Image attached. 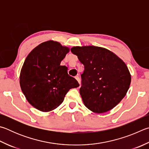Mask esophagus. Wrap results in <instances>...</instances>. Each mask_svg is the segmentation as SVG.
<instances>
[{"label": "esophagus", "instance_id": "obj_1", "mask_svg": "<svg viewBox=\"0 0 149 149\" xmlns=\"http://www.w3.org/2000/svg\"><path fill=\"white\" fill-rule=\"evenodd\" d=\"M75 79H76L77 81V82L79 83V85H80V83H81V81H80V78H79V77L78 76V75H77V76H75Z\"/></svg>", "mask_w": 149, "mask_h": 149}]
</instances>
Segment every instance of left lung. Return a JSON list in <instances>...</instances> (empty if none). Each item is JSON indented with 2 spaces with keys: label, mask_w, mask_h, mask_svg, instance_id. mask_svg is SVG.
Masks as SVG:
<instances>
[{
  "label": "left lung",
  "mask_w": 149,
  "mask_h": 149,
  "mask_svg": "<svg viewBox=\"0 0 149 149\" xmlns=\"http://www.w3.org/2000/svg\"><path fill=\"white\" fill-rule=\"evenodd\" d=\"M73 54L84 65L79 93L85 106L96 113L115 107L128 92L131 75L118 56L94 45L74 47Z\"/></svg>",
  "instance_id": "obj_1"
}]
</instances>
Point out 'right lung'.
<instances>
[{"instance_id":"add662e5","label":"right lung","mask_w":149,"mask_h":149,"mask_svg":"<svg viewBox=\"0 0 149 149\" xmlns=\"http://www.w3.org/2000/svg\"><path fill=\"white\" fill-rule=\"evenodd\" d=\"M70 49L49 40L38 45L26 56L21 70V91L32 106L43 112L51 111L64 101L70 89L79 86L61 66Z\"/></svg>"}]
</instances>
